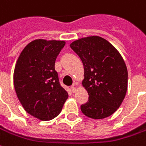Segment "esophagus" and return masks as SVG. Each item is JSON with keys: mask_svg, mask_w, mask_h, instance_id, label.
<instances>
[{"mask_svg": "<svg viewBox=\"0 0 146 146\" xmlns=\"http://www.w3.org/2000/svg\"><path fill=\"white\" fill-rule=\"evenodd\" d=\"M71 91H72V92H76V88L75 87V86H72V87H71Z\"/></svg>", "mask_w": 146, "mask_h": 146, "instance_id": "esophagus-1", "label": "esophagus"}]
</instances>
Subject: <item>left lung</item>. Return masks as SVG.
<instances>
[{"label": "left lung", "mask_w": 146, "mask_h": 146, "mask_svg": "<svg viewBox=\"0 0 146 146\" xmlns=\"http://www.w3.org/2000/svg\"><path fill=\"white\" fill-rule=\"evenodd\" d=\"M70 47L82 61V85L89 96L81 111L94 119L111 115L127 91L128 72L123 57L111 43L96 35L75 40Z\"/></svg>", "instance_id": "1"}]
</instances>
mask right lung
<instances>
[{
    "label": "right lung",
    "instance_id": "add662e5",
    "mask_svg": "<svg viewBox=\"0 0 146 146\" xmlns=\"http://www.w3.org/2000/svg\"><path fill=\"white\" fill-rule=\"evenodd\" d=\"M65 44L62 40L35 39L23 48L16 61L13 73L16 96L24 110L42 121L58 115L69 96L54 69Z\"/></svg>",
    "mask_w": 146,
    "mask_h": 146
}]
</instances>
